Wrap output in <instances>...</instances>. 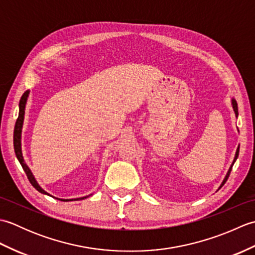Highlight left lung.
Returning <instances> with one entry per match:
<instances>
[{"label": "left lung", "mask_w": 255, "mask_h": 255, "mask_svg": "<svg viewBox=\"0 0 255 255\" xmlns=\"http://www.w3.org/2000/svg\"><path fill=\"white\" fill-rule=\"evenodd\" d=\"M231 104H232V108H234V111H235L236 116L238 117V104H237V102H236V100H235V99H232V101H231ZM238 155H239V147H238V149H237V152H236V155H235L234 162H232V164H231V166L229 167V170H228V173H227V175H226V177L224 178V181H223V183H221V185H220V187H219V188L223 187V186H224V184L227 182V180H228V177H229V175H230V172H231V169H232V165L235 164L236 160L238 159Z\"/></svg>", "instance_id": "8db88e82"}]
</instances>
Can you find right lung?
<instances>
[{"label": "right lung", "mask_w": 255, "mask_h": 255, "mask_svg": "<svg viewBox=\"0 0 255 255\" xmlns=\"http://www.w3.org/2000/svg\"><path fill=\"white\" fill-rule=\"evenodd\" d=\"M28 95H29V91H26L25 93L21 95L20 101H19L18 118H17V121H16L15 128H14V150H15V154H16V158L18 159L21 167H23V170L25 171L27 177H28V180H29L31 185L34 186L38 192H40L41 194H46V195H49V196H51L50 194H48L46 191H44V189H42L39 186V184L37 183L34 175H32L31 171L29 170V167L27 166V164L25 163L24 158H23V153H21V128H23L25 107H26L27 99H28ZM86 197H89V196H84V197H80V198H72V199H61V198H57V199H60V200H62V202H70V200H80V199H84ZM53 198H55V197H53Z\"/></svg>", "instance_id": "1"}]
</instances>
